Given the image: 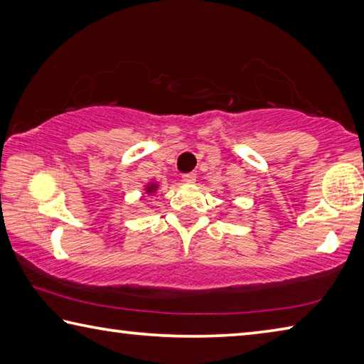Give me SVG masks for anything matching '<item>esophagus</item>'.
Masks as SVG:
<instances>
[{
  "label": "esophagus",
  "mask_w": 364,
  "mask_h": 364,
  "mask_svg": "<svg viewBox=\"0 0 364 364\" xmlns=\"http://www.w3.org/2000/svg\"><path fill=\"white\" fill-rule=\"evenodd\" d=\"M182 182L187 183V186H192V183L196 182V176L195 174H183L182 176Z\"/></svg>",
  "instance_id": "obj_1"
}]
</instances>
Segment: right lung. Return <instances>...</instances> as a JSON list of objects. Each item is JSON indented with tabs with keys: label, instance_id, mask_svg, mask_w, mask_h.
Returning a JSON list of instances; mask_svg holds the SVG:
<instances>
[{
	"label": "right lung",
	"instance_id": "add662e5",
	"mask_svg": "<svg viewBox=\"0 0 364 364\" xmlns=\"http://www.w3.org/2000/svg\"><path fill=\"white\" fill-rule=\"evenodd\" d=\"M158 188H159V183L156 181H151V178H150V181L142 187V196H140V200H144L145 196H153L158 192Z\"/></svg>",
	"mask_w": 364,
	"mask_h": 364
}]
</instances>
